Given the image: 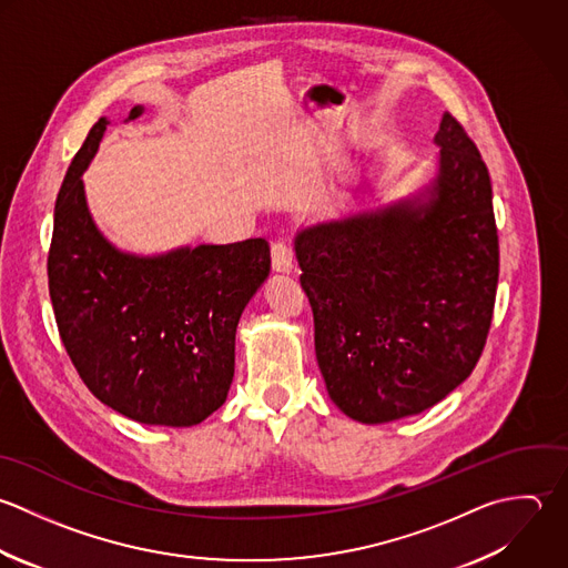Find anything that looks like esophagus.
I'll use <instances>...</instances> for the list:
<instances>
[{"instance_id":"1","label":"esophagus","mask_w":568,"mask_h":568,"mask_svg":"<svg viewBox=\"0 0 568 568\" xmlns=\"http://www.w3.org/2000/svg\"><path fill=\"white\" fill-rule=\"evenodd\" d=\"M272 270L281 272V274H290L294 270V252H292L290 243L276 241L272 245Z\"/></svg>"}]
</instances>
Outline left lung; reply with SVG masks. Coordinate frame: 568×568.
Wrapping results in <instances>:
<instances>
[{
  "label": "left lung",
  "mask_w": 568,
  "mask_h": 568,
  "mask_svg": "<svg viewBox=\"0 0 568 568\" xmlns=\"http://www.w3.org/2000/svg\"><path fill=\"white\" fill-rule=\"evenodd\" d=\"M414 199L296 234L329 398L365 425L420 414L474 372L500 272L489 170L449 112Z\"/></svg>",
  "instance_id": "left-lung-1"
}]
</instances>
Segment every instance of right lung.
<instances>
[{"label": "right lung", "instance_id": "right-lung-1", "mask_svg": "<svg viewBox=\"0 0 568 568\" xmlns=\"http://www.w3.org/2000/svg\"><path fill=\"white\" fill-rule=\"evenodd\" d=\"M141 112L134 105L128 119ZM105 125L101 116L88 132L54 203L48 290L57 329L103 405L143 425L192 427L227 398L236 325L270 274V245L116 250L97 230L81 181Z\"/></svg>", "mask_w": 568, "mask_h": 568}]
</instances>
